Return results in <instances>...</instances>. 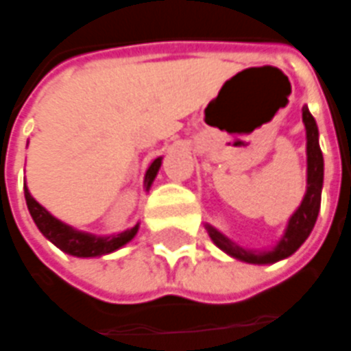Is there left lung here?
Returning a JSON list of instances; mask_svg holds the SVG:
<instances>
[{
	"instance_id": "obj_1",
	"label": "left lung",
	"mask_w": 351,
	"mask_h": 351,
	"mask_svg": "<svg viewBox=\"0 0 351 351\" xmlns=\"http://www.w3.org/2000/svg\"><path fill=\"white\" fill-rule=\"evenodd\" d=\"M303 122L307 128V194L301 202L299 210L293 213V217L289 219L287 231L284 239L280 241V245L270 250V252H247L243 248L233 245L229 239H225L221 233H217L215 229L208 227L212 241L217 247L229 252L231 256L239 260H245L250 264H268V262H278V260L287 258L289 254H293L297 248L305 243V239L311 235L317 215L320 210V192H322V175H324V161H322V152L319 145V130L313 114L308 112V108H303Z\"/></svg>"
}]
</instances>
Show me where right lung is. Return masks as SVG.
Here are the masks:
<instances>
[{
    "mask_svg": "<svg viewBox=\"0 0 351 351\" xmlns=\"http://www.w3.org/2000/svg\"><path fill=\"white\" fill-rule=\"evenodd\" d=\"M161 167V159H155L152 167L147 169L145 173V188L152 186L153 178L157 175ZM25 199H27V206H29V212H31L32 219L36 227L40 229L46 239H50L56 247L62 248L67 254H73V256H81V258H87V256H101V254H108L116 248L124 247L128 241H132L134 235L138 233V225L132 227L130 231H124L120 235L114 237H93L87 233H79L73 231L71 227H67L62 221H58L56 217H52L50 213L44 210L43 206L32 198L31 192L25 188Z\"/></svg>",
    "mask_w": 351,
    "mask_h": 351,
    "instance_id": "1",
    "label": "right lung"
}]
</instances>
